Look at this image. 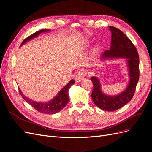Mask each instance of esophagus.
Wrapping results in <instances>:
<instances>
[{"instance_id":"1","label":"esophagus","mask_w":152,"mask_h":152,"mask_svg":"<svg viewBox=\"0 0 152 152\" xmlns=\"http://www.w3.org/2000/svg\"><path fill=\"white\" fill-rule=\"evenodd\" d=\"M85 75H86V74L84 72H79L77 74V75L75 76V81L77 82H81L82 80H83L84 77H85Z\"/></svg>"}]
</instances>
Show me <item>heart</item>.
Segmentation results:
<instances>
[{
	"label": "heart",
	"instance_id": "1",
	"mask_svg": "<svg viewBox=\"0 0 152 152\" xmlns=\"http://www.w3.org/2000/svg\"><path fill=\"white\" fill-rule=\"evenodd\" d=\"M89 44V41H86V42L84 43V46L85 47H87V45H88ZM99 49H100V45L99 44H97L96 45V46H95V48H94V53H97L98 50H99Z\"/></svg>",
	"mask_w": 152,
	"mask_h": 152
}]
</instances>
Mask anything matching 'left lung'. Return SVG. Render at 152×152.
Returning a JSON list of instances; mask_svg holds the SVG:
<instances>
[{"instance_id":"left-lung-1","label":"left lung","mask_w":152,"mask_h":152,"mask_svg":"<svg viewBox=\"0 0 152 152\" xmlns=\"http://www.w3.org/2000/svg\"><path fill=\"white\" fill-rule=\"evenodd\" d=\"M112 33L111 46L105 50L101 57V61L126 59L127 66L129 82L124 89L117 95L110 96L104 94L102 89V84L97 77L91 78L94 86L92 99L94 104L105 111L112 112L122 108L129 102L134 96L136 87L139 80V56L135 46L123 32L115 27L110 26Z\"/></svg>"}]
</instances>
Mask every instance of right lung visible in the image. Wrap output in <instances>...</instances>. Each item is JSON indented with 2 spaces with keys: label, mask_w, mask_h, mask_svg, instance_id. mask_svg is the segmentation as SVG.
Wrapping results in <instances>:
<instances>
[{
  "label": "right lung",
  "mask_w": 152,
  "mask_h": 152,
  "mask_svg": "<svg viewBox=\"0 0 152 152\" xmlns=\"http://www.w3.org/2000/svg\"><path fill=\"white\" fill-rule=\"evenodd\" d=\"M50 30L48 29H42L38 31H36L35 33L29 36L28 37L25 39L23 42L21 44V46L29 40H32L33 39L38 37L40 34L42 33H47V32L50 31ZM75 84V80L72 79L68 83L59 91V93L57 94L56 96L46 102H34V101L29 99L25 96L23 93H21V91L19 89L20 93L26 102L29 103L31 107H33L35 110H37L39 112L46 113V114H54L59 112L60 110H61L67 104L68 100H69V94L68 91L70 87Z\"/></svg>",
  "instance_id": "obj_1"
}]
</instances>
